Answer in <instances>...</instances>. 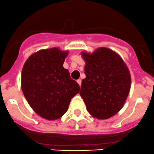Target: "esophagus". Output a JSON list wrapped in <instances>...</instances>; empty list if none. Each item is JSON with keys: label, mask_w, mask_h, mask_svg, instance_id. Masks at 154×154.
<instances>
[{"label": "esophagus", "mask_w": 154, "mask_h": 154, "mask_svg": "<svg viewBox=\"0 0 154 154\" xmlns=\"http://www.w3.org/2000/svg\"><path fill=\"white\" fill-rule=\"evenodd\" d=\"M77 82H78V84L79 85V86H81V85H82V80H81V79H78Z\"/></svg>", "instance_id": "obj_1"}]
</instances>
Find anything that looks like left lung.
Returning <instances> with one entry per match:
<instances>
[{"label":"left lung","mask_w":154,"mask_h":154,"mask_svg":"<svg viewBox=\"0 0 154 154\" xmlns=\"http://www.w3.org/2000/svg\"><path fill=\"white\" fill-rule=\"evenodd\" d=\"M86 78L80 95L88 111L98 119H107L122 108L131 89L129 69L116 53L100 47L93 53L83 52Z\"/></svg>","instance_id":"left-lung-1"}]
</instances>
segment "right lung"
I'll return each instance as SVG.
<instances>
[{
	"instance_id": "1",
	"label": "right lung",
	"mask_w": 154,
	"mask_h": 154,
	"mask_svg": "<svg viewBox=\"0 0 154 154\" xmlns=\"http://www.w3.org/2000/svg\"><path fill=\"white\" fill-rule=\"evenodd\" d=\"M68 51L50 48L33 53L21 72V89L30 107L47 120L61 118L80 88L63 64Z\"/></svg>"
}]
</instances>
